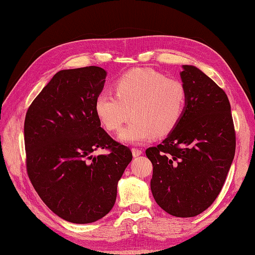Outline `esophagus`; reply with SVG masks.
Returning a JSON list of instances; mask_svg holds the SVG:
<instances>
[{"instance_id": "esophagus-1", "label": "esophagus", "mask_w": 255, "mask_h": 255, "mask_svg": "<svg viewBox=\"0 0 255 255\" xmlns=\"http://www.w3.org/2000/svg\"><path fill=\"white\" fill-rule=\"evenodd\" d=\"M131 152H132V155L134 156V158H137V156L142 154V151L140 150V149H137V148H132L131 149Z\"/></svg>"}]
</instances>
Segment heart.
Masks as SVG:
<instances>
[{
    "label": "heart",
    "mask_w": 255,
    "mask_h": 255,
    "mask_svg": "<svg viewBox=\"0 0 255 255\" xmlns=\"http://www.w3.org/2000/svg\"><path fill=\"white\" fill-rule=\"evenodd\" d=\"M115 93L100 92L94 102L95 113L107 130L116 131L130 111V122L118 134V139L128 144L166 136L176 127L185 110L183 83L151 69L123 74L115 82Z\"/></svg>",
    "instance_id": "b5f03b06"
}]
</instances>
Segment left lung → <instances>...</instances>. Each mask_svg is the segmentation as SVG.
Here are the masks:
<instances>
[{
  "label": "left lung",
  "instance_id": "1",
  "mask_svg": "<svg viewBox=\"0 0 255 255\" xmlns=\"http://www.w3.org/2000/svg\"><path fill=\"white\" fill-rule=\"evenodd\" d=\"M186 104L176 127L145 150L153 165L151 192L167 214L188 218L217 198L235 158L236 133L227 94L194 66H182Z\"/></svg>",
  "mask_w": 255,
  "mask_h": 255
}]
</instances>
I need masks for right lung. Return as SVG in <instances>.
<instances>
[{"label": "right lung", "mask_w": 255, "mask_h": 255, "mask_svg": "<svg viewBox=\"0 0 255 255\" xmlns=\"http://www.w3.org/2000/svg\"><path fill=\"white\" fill-rule=\"evenodd\" d=\"M107 72L100 67L61 70L26 113L27 173L48 208L73 224H90L112 210L117 184L132 160L128 147L101 127L94 102ZM97 148L107 155L94 156Z\"/></svg>", "instance_id": "right-lung-1"}]
</instances>
